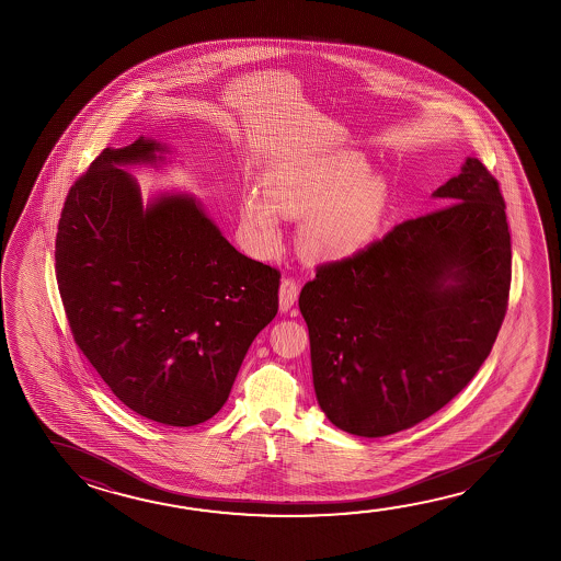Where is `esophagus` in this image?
I'll return each mask as SVG.
<instances>
[{
    "instance_id": "esophagus-1",
    "label": "esophagus",
    "mask_w": 561,
    "mask_h": 561,
    "mask_svg": "<svg viewBox=\"0 0 561 561\" xmlns=\"http://www.w3.org/2000/svg\"><path fill=\"white\" fill-rule=\"evenodd\" d=\"M299 295V285L295 284L294 279H282L279 284V311L285 313L294 307Z\"/></svg>"
}]
</instances>
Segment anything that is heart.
<instances>
[{"instance_id":"b5f03b06","label":"heart","mask_w":561,"mask_h":561,"mask_svg":"<svg viewBox=\"0 0 561 561\" xmlns=\"http://www.w3.org/2000/svg\"><path fill=\"white\" fill-rule=\"evenodd\" d=\"M260 185L264 197L248 191L240 198L242 225L272 252L284 217H307L301 242L314 262H341L373 247L392 203L388 183L351 151L285 159L262 173Z\"/></svg>"}]
</instances>
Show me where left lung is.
Segmentation results:
<instances>
[{
  "label": "left lung",
  "instance_id": "1",
  "mask_svg": "<svg viewBox=\"0 0 561 561\" xmlns=\"http://www.w3.org/2000/svg\"><path fill=\"white\" fill-rule=\"evenodd\" d=\"M432 197L451 205L317 267L299 295L317 402L343 432L383 437L427 420L496 341L512 266L499 183L467 158Z\"/></svg>",
  "mask_w": 561,
  "mask_h": 561
}]
</instances>
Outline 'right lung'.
Segmentation results:
<instances>
[{"instance_id":"1","label":"right lung","mask_w":561,"mask_h":561,"mask_svg":"<svg viewBox=\"0 0 561 561\" xmlns=\"http://www.w3.org/2000/svg\"><path fill=\"white\" fill-rule=\"evenodd\" d=\"M169 156L144 136L104 149L70 187L55 260L72 336L112 393L151 422L191 427L227 403L276 317L279 272L240 254L193 193L144 203L128 169Z\"/></svg>"}]
</instances>
